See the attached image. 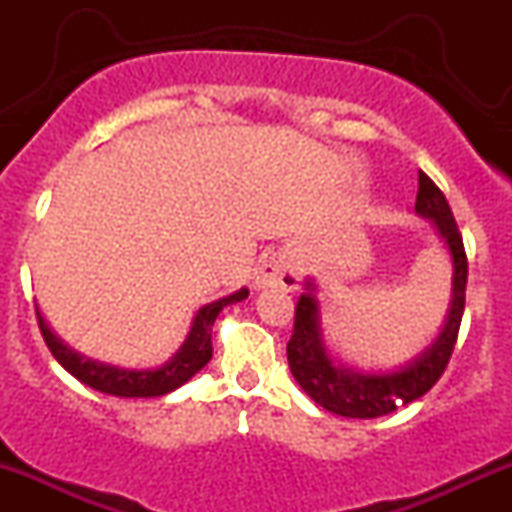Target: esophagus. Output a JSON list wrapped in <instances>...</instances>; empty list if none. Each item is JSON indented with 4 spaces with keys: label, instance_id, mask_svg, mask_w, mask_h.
I'll return each mask as SVG.
<instances>
[{
    "label": "esophagus",
    "instance_id": "1",
    "mask_svg": "<svg viewBox=\"0 0 512 512\" xmlns=\"http://www.w3.org/2000/svg\"><path fill=\"white\" fill-rule=\"evenodd\" d=\"M301 272H298L296 257L291 252H272V255L262 257L260 267L255 272L257 286H274V289L293 291L298 289Z\"/></svg>",
    "mask_w": 512,
    "mask_h": 512
}]
</instances>
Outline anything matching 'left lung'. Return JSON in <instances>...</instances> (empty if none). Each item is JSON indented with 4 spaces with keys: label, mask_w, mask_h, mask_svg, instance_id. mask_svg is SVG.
<instances>
[{
    "label": "left lung",
    "mask_w": 512,
    "mask_h": 512,
    "mask_svg": "<svg viewBox=\"0 0 512 512\" xmlns=\"http://www.w3.org/2000/svg\"><path fill=\"white\" fill-rule=\"evenodd\" d=\"M416 214L436 226L440 240L450 252L452 298L443 330L419 356H414L404 366L366 373V370H356L334 361L327 351L325 339H322L320 303L315 296V284L310 279L305 281L308 293L298 298L286 356H289L293 378L303 387L305 395L332 414L346 416V419H378V416L392 414L397 407L424 397L438 383L443 370L448 368L464 313L467 255H464L460 228L452 216L448 199L438 190L436 182L421 170Z\"/></svg>",
    "instance_id": "1"
}]
</instances>
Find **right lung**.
<instances>
[{"instance_id": "obj_1", "label": "right lung", "mask_w": 512, "mask_h": 512, "mask_svg": "<svg viewBox=\"0 0 512 512\" xmlns=\"http://www.w3.org/2000/svg\"><path fill=\"white\" fill-rule=\"evenodd\" d=\"M243 298H248V289H240L236 293H231V296L202 305V308L197 310L195 320H192L190 334H187V339L182 342L180 349L175 351V356L163 363V366L149 370L117 368L110 366V363L93 361V358L76 354L74 349H69V346L50 330L48 322L40 315L38 305H35V315H38L40 334H43L52 356H55L57 363H60L67 373H72L76 380L93 387V390L105 392V395L161 397L178 390V387L185 385L192 375H197L199 370L207 366L211 361V354H214V349H211V327H214L216 317H219V313L226 305L240 303Z\"/></svg>"}]
</instances>
